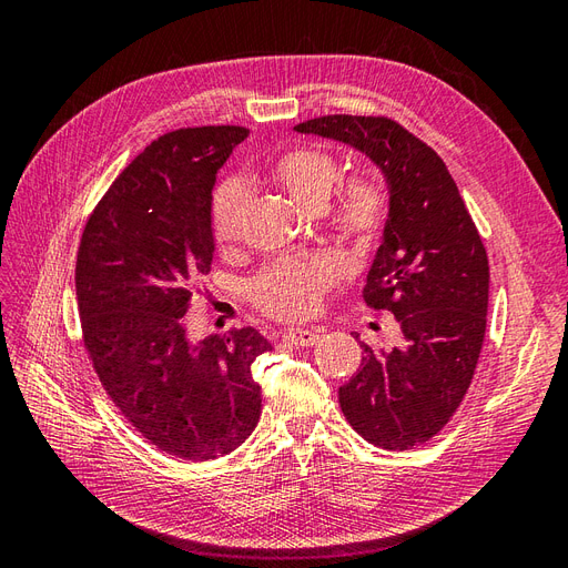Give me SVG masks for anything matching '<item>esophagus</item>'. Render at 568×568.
I'll return each mask as SVG.
<instances>
[{
  "mask_svg": "<svg viewBox=\"0 0 568 568\" xmlns=\"http://www.w3.org/2000/svg\"><path fill=\"white\" fill-rule=\"evenodd\" d=\"M284 341L291 343V346H301V348H311L320 341V332H307V329H288L284 334Z\"/></svg>",
  "mask_w": 568,
  "mask_h": 568,
  "instance_id": "1",
  "label": "esophagus"
}]
</instances>
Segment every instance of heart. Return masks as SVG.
Returning <instances> with one entry per match:
<instances>
[{
  "mask_svg": "<svg viewBox=\"0 0 568 568\" xmlns=\"http://www.w3.org/2000/svg\"><path fill=\"white\" fill-rule=\"evenodd\" d=\"M341 178L334 153L296 146L267 165V182L277 186L305 213H322ZM248 209L246 186L239 180L220 182L211 201V234L217 248H230L242 234ZM388 222V196L369 175H353L338 186L329 209V227L343 246L369 251ZM334 284V270L322 261L277 263L251 284L255 305L270 317L301 320L313 315L322 294Z\"/></svg>",
  "mask_w": 568,
  "mask_h": 568,
  "instance_id": "1",
  "label": "heart"
}]
</instances>
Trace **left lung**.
Returning <instances> with one entry per match:
<instances>
[{"label": "left lung", "mask_w": 568, "mask_h": 568, "mask_svg": "<svg viewBox=\"0 0 568 568\" xmlns=\"http://www.w3.org/2000/svg\"><path fill=\"white\" fill-rule=\"evenodd\" d=\"M296 130L363 151L388 182V222L363 298L393 313L400 346L359 343L365 357L338 403L367 443L409 450L450 422L471 384L486 336V246L448 165L393 118L338 113Z\"/></svg>", "instance_id": "left-lung-1"}]
</instances>
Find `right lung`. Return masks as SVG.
<instances>
[{"label":"right lung","instance_id":"1","mask_svg":"<svg viewBox=\"0 0 568 568\" xmlns=\"http://www.w3.org/2000/svg\"><path fill=\"white\" fill-rule=\"evenodd\" d=\"M248 136L239 125L182 128L151 142L82 230L75 296L101 386L136 432L170 457L230 455L261 419L253 326L192 341L186 311L213 265L217 170Z\"/></svg>","mask_w":568,"mask_h":568}]
</instances>
